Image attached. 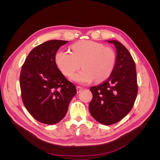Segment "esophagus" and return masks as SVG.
<instances>
[{
    "label": "esophagus",
    "mask_w": 160,
    "mask_h": 160,
    "mask_svg": "<svg viewBox=\"0 0 160 160\" xmlns=\"http://www.w3.org/2000/svg\"><path fill=\"white\" fill-rule=\"evenodd\" d=\"M83 89V88H81V87L77 86V93H79V92H81Z\"/></svg>",
    "instance_id": "34e87169"
}]
</instances>
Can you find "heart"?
<instances>
[{"label":"heart","mask_w":160,"mask_h":160,"mask_svg":"<svg viewBox=\"0 0 160 160\" xmlns=\"http://www.w3.org/2000/svg\"><path fill=\"white\" fill-rule=\"evenodd\" d=\"M72 52L59 50L55 55V61L61 72L71 77L81 65L83 69L72 79L81 84H88L106 79L112 72L116 62L114 51L101 43L92 41H81L71 47Z\"/></svg>","instance_id":"obj_1"}]
</instances>
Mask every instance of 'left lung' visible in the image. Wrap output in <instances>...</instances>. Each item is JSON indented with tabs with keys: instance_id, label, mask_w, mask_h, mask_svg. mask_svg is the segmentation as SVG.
<instances>
[{
	"instance_id": "1",
	"label": "left lung",
	"mask_w": 160,
	"mask_h": 160,
	"mask_svg": "<svg viewBox=\"0 0 160 160\" xmlns=\"http://www.w3.org/2000/svg\"><path fill=\"white\" fill-rule=\"evenodd\" d=\"M116 62L111 74L100 85L91 87L93 99L89 105L91 115L101 124L117 123L132 110L138 94L135 64L128 50L117 41Z\"/></svg>"
}]
</instances>
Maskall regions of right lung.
<instances>
[{
	"mask_svg": "<svg viewBox=\"0 0 160 160\" xmlns=\"http://www.w3.org/2000/svg\"><path fill=\"white\" fill-rule=\"evenodd\" d=\"M67 41L50 40L30 52L22 66L20 87L24 105L38 122L59 123L77 93L75 86L58 69L55 55Z\"/></svg>",
	"mask_w": 160,
	"mask_h": 160,
	"instance_id": "add662e5",
	"label": "right lung"
}]
</instances>
